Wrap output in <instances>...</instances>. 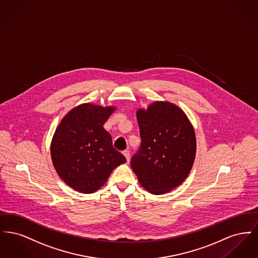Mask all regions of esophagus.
I'll list each match as a JSON object with an SVG mask.
<instances>
[{
	"label": "esophagus",
	"mask_w": 258,
	"mask_h": 258,
	"mask_svg": "<svg viewBox=\"0 0 258 258\" xmlns=\"http://www.w3.org/2000/svg\"><path fill=\"white\" fill-rule=\"evenodd\" d=\"M123 156L125 157V159H126V161L128 162L130 160H131V154H130V151H127V150H125V151H123Z\"/></svg>",
	"instance_id": "esophagus-1"
}]
</instances>
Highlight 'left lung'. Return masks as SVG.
<instances>
[{"mask_svg":"<svg viewBox=\"0 0 258 258\" xmlns=\"http://www.w3.org/2000/svg\"><path fill=\"white\" fill-rule=\"evenodd\" d=\"M141 144L131 165L140 184L163 195L182 184L194 165L197 138L184 111L168 101H155L136 112Z\"/></svg>","mask_w":258,"mask_h":258,"instance_id":"left-lung-1","label":"left lung"}]
</instances>
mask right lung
<instances>
[{
  "label": "right lung",
  "instance_id": "1",
  "mask_svg": "<svg viewBox=\"0 0 258 258\" xmlns=\"http://www.w3.org/2000/svg\"><path fill=\"white\" fill-rule=\"evenodd\" d=\"M115 109L80 104L62 118L53 135V165L61 180L79 192L97 191L114 168L126 161L103 127Z\"/></svg>",
  "mask_w": 258,
  "mask_h": 258
}]
</instances>
